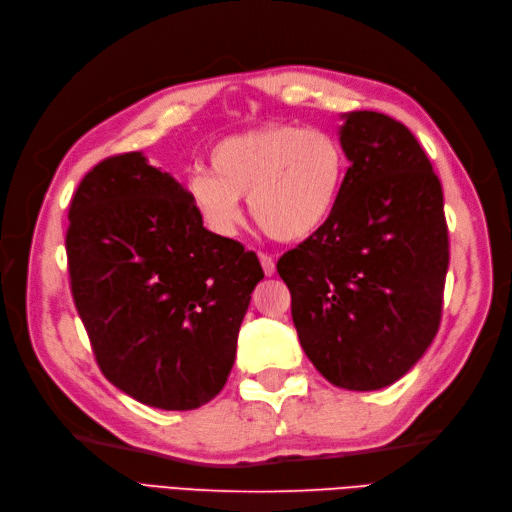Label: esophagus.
I'll return each instance as SVG.
<instances>
[{
	"label": "esophagus",
	"instance_id": "esophagus-1",
	"mask_svg": "<svg viewBox=\"0 0 512 512\" xmlns=\"http://www.w3.org/2000/svg\"><path fill=\"white\" fill-rule=\"evenodd\" d=\"M258 258H260L262 271H265L267 277H271V275L275 273V260H273V256H269V254H258Z\"/></svg>",
	"mask_w": 512,
	"mask_h": 512
}]
</instances>
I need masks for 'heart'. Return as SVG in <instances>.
Listing matches in <instances>:
<instances>
[{"mask_svg":"<svg viewBox=\"0 0 512 512\" xmlns=\"http://www.w3.org/2000/svg\"><path fill=\"white\" fill-rule=\"evenodd\" d=\"M209 170L185 181V194L213 235L232 237L241 224L239 198H250L256 224L277 241H301L333 215L348 158L327 130L273 123L228 136L211 149Z\"/></svg>","mask_w":512,"mask_h":512,"instance_id":"1","label":"heart"}]
</instances>
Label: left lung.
I'll use <instances>...</instances> for the list:
<instances>
[{
	"label": "left lung",
	"instance_id": "1",
	"mask_svg": "<svg viewBox=\"0 0 512 512\" xmlns=\"http://www.w3.org/2000/svg\"><path fill=\"white\" fill-rule=\"evenodd\" d=\"M350 160L320 230L277 260L292 322L331 384L376 391L421 359L442 320L448 226L438 175L414 134L389 115H346Z\"/></svg>",
	"mask_w": 512,
	"mask_h": 512
}]
</instances>
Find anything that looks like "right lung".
<instances>
[{"label":"right lung","instance_id":"obj_1","mask_svg":"<svg viewBox=\"0 0 512 512\" xmlns=\"http://www.w3.org/2000/svg\"><path fill=\"white\" fill-rule=\"evenodd\" d=\"M68 220L72 299L106 380L162 410L211 401L265 277L258 256L207 230L181 185L138 151L91 168Z\"/></svg>","mask_w":512,"mask_h":512}]
</instances>
